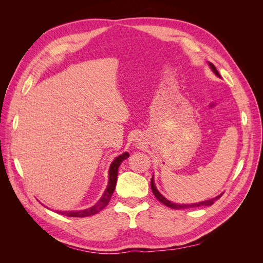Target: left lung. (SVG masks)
<instances>
[{"instance_id": "8db88e82", "label": "left lung", "mask_w": 263, "mask_h": 263, "mask_svg": "<svg viewBox=\"0 0 263 263\" xmlns=\"http://www.w3.org/2000/svg\"><path fill=\"white\" fill-rule=\"evenodd\" d=\"M209 66H210V68L212 69V71L217 76V77H219L220 78V76H219V73H218V71L216 70V68H215V66L213 65V64H211V63H209ZM150 184H151V190H153V193L155 194V196H156V198L160 201V202H162L163 204H165L166 206H170V208H172V209H178V210H181V209H190V208H197V206H203V205H212L217 199H219L220 197H222V195H223V193L222 194H219L218 196H216V197H214V198H211V199H209V200H204V201H200V202H196V203H189V204H179V203H175V202H172V201H170L168 199H166L165 198L161 193L157 190V187H156V185H155V180H154V177L151 178V182H150Z\"/></svg>"}]
</instances>
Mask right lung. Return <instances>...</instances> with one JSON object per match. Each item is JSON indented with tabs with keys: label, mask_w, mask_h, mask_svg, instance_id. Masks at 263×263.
Masks as SVG:
<instances>
[{
	"label": "right lung",
	"mask_w": 263,
	"mask_h": 263,
	"mask_svg": "<svg viewBox=\"0 0 263 263\" xmlns=\"http://www.w3.org/2000/svg\"><path fill=\"white\" fill-rule=\"evenodd\" d=\"M127 158H129V154L124 153L122 155H120L119 157H117L112 164L109 166V171H108V184L106 190L104 191L102 197L100 198V200L97 202L95 205L90 206L88 209L85 210H80V211H57L63 215L66 216H70V217H85V216H90L93 214H97L98 212H100L102 209H104L105 206L107 205V203L109 202L110 197H112L115 186H116V182H117V175H118V167L119 165L121 164V162L123 160H126Z\"/></svg>",
	"instance_id": "obj_1"
}]
</instances>
